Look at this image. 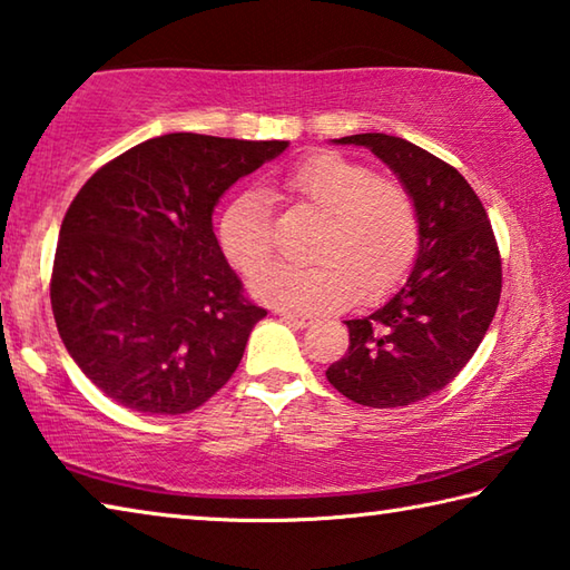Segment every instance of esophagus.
Returning a JSON list of instances; mask_svg holds the SVG:
<instances>
[{
	"label": "esophagus",
	"instance_id": "34e87169",
	"mask_svg": "<svg viewBox=\"0 0 570 570\" xmlns=\"http://www.w3.org/2000/svg\"><path fill=\"white\" fill-rule=\"evenodd\" d=\"M279 317H283V321L287 323V325H293V327H311L313 323H315V317L313 315H303V313H291V311H279L277 313Z\"/></svg>",
	"mask_w": 570,
	"mask_h": 570
}]
</instances>
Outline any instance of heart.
<instances>
[{
    "label": "heart",
    "instance_id": "obj_1",
    "mask_svg": "<svg viewBox=\"0 0 570 570\" xmlns=\"http://www.w3.org/2000/svg\"><path fill=\"white\" fill-rule=\"evenodd\" d=\"M279 187L323 215L311 267L275 263L249 283L259 303L279 311H327L353 293L375 297L393 287L417 255L421 219L407 189L371 167L333 153L305 157ZM219 247L239 273H255L273 253L263 195L237 197L219 217Z\"/></svg>",
    "mask_w": 570,
    "mask_h": 570
}]
</instances>
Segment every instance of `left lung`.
I'll list each match as a JSON object with an SVG mask.
<instances>
[{
    "label": "left lung",
    "instance_id": "left-lung-1",
    "mask_svg": "<svg viewBox=\"0 0 570 570\" xmlns=\"http://www.w3.org/2000/svg\"><path fill=\"white\" fill-rule=\"evenodd\" d=\"M367 147L411 193L421 245L405 283L373 313L345 321L351 347L327 367L337 393L367 407L423 401L471 361L501 301V255L481 199L443 159L403 137L333 139Z\"/></svg>",
    "mask_w": 570,
    "mask_h": 570
}]
</instances>
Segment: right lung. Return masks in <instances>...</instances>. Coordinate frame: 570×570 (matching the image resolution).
<instances>
[{"mask_svg": "<svg viewBox=\"0 0 570 570\" xmlns=\"http://www.w3.org/2000/svg\"><path fill=\"white\" fill-rule=\"evenodd\" d=\"M285 149V139L173 132L127 149L79 189L49 297L67 353L115 403L179 415L233 377L267 311L245 297L213 213Z\"/></svg>", "mask_w": 570, "mask_h": 570, "instance_id": "1", "label": "right lung"}]
</instances>
